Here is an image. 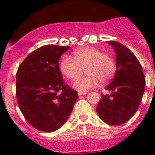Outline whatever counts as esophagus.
Returning a JSON list of instances; mask_svg holds the SVG:
<instances>
[{
  "label": "esophagus",
  "instance_id": "esophagus-1",
  "mask_svg": "<svg viewBox=\"0 0 155 155\" xmlns=\"http://www.w3.org/2000/svg\"><path fill=\"white\" fill-rule=\"evenodd\" d=\"M87 91H78V94L79 95H85L87 94Z\"/></svg>",
  "mask_w": 155,
  "mask_h": 155
}]
</instances>
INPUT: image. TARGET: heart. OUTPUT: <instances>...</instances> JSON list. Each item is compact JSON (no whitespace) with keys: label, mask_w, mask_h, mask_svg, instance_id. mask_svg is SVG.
Instances as JSON below:
<instances>
[{"label":"heart","mask_w":155,"mask_h":155,"mask_svg":"<svg viewBox=\"0 0 155 155\" xmlns=\"http://www.w3.org/2000/svg\"><path fill=\"white\" fill-rule=\"evenodd\" d=\"M84 70L87 74L75 83L79 91H87L96 87L99 80L107 82L113 78L116 66L113 57L99 48L85 47L76 50L74 58L65 56L61 63V70L65 77L76 81L82 76Z\"/></svg>","instance_id":"1"}]
</instances>
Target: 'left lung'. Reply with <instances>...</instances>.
Masks as SVG:
<instances>
[{"instance_id": "1", "label": "left lung", "mask_w": 155, "mask_h": 155, "mask_svg": "<svg viewBox=\"0 0 155 155\" xmlns=\"http://www.w3.org/2000/svg\"><path fill=\"white\" fill-rule=\"evenodd\" d=\"M116 53V73L106 89L110 94H102L96 108L100 118L109 125L129 121L138 109L145 90L143 68L134 53L121 43L107 41Z\"/></svg>"}]
</instances>
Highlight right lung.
<instances>
[{
	"instance_id": "1",
	"label": "right lung",
	"mask_w": 155,
	"mask_h": 155,
	"mask_svg": "<svg viewBox=\"0 0 155 155\" xmlns=\"http://www.w3.org/2000/svg\"><path fill=\"white\" fill-rule=\"evenodd\" d=\"M70 46L46 45L33 51L18 67L15 94L25 119L39 130L52 132L63 125L78 99L64 83L58 67Z\"/></svg>"
}]
</instances>
